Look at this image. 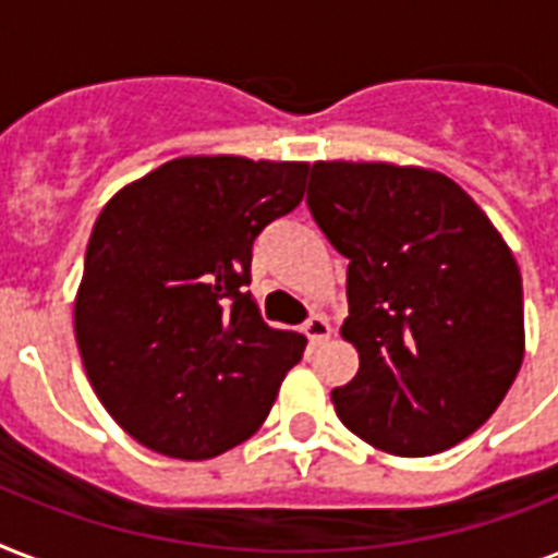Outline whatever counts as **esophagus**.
Returning a JSON list of instances; mask_svg holds the SVG:
<instances>
[{"mask_svg": "<svg viewBox=\"0 0 558 558\" xmlns=\"http://www.w3.org/2000/svg\"><path fill=\"white\" fill-rule=\"evenodd\" d=\"M330 332H332V327H330V322L324 318V315H310V318H306L304 336L310 339V344H322V341L330 339Z\"/></svg>", "mask_w": 558, "mask_h": 558, "instance_id": "34e87169", "label": "esophagus"}]
</instances>
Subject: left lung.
Masks as SVG:
<instances>
[{"mask_svg":"<svg viewBox=\"0 0 558 558\" xmlns=\"http://www.w3.org/2000/svg\"><path fill=\"white\" fill-rule=\"evenodd\" d=\"M310 214L348 266L359 373L332 390L350 432L399 458L437 454L493 416L524 359L519 263L449 177L315 161Z\"/></svg>","mask_w":558,"mask_h":558,"instance_id":"1","label":"left lung"}]
</instances>
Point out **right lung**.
Returning <instances> with one entry per match:
<instances>
[{"label": "right lung", "mask_w": 558, "mask_h": 558, "mask_svg": "<svg viewBox=\"0 0 558 558\" xmlns=\"http://www.w3.org/2000/svg\"><path fill=\"white\" fill-rule=\"evenodd\" d=\"M306 170L185 156L100 210L74 336L104 408L147 449L182 460L234 449L304 356V336L269 327L245 287L254 240L301 205Z\"/></svg>", "instance_id": "right-lung-1"}]
</instances>
